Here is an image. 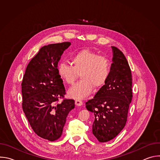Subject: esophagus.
Returning <instances> with one entry per match:
<instances>
[{"label": "esophagus", "instance_id": "1", "mask_svg": "<svg viewBox=\"0 0 160 160\" xmlns=\"http://www.w3.org/2000/svg\"><path fill=\"white\" fill-rule=\"evenodd\" d=\"M75 104L78 106H80L83 104V102L81 101V100H79V99H77L75 100Z\"/></svg>", "mask_w": 160, "mask_h": 160}]
</instances>
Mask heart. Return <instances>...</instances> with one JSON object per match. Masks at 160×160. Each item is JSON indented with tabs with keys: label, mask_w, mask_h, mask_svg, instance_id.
Returning <instances> with one entry per match:
<instances>
[{
	"label": "heart",
	"mask_w": 160,
	"mask_h": 160,
	"mask_svg": "<svg viewBox=\"0 0 160 160\" xmlns=\"http://www.w3.org/2000/svg\"><path fill=\"white\" fill-rule=\"evenodd\" d=\"M73 66L64 62L59 64V77L67 84L72 85L80 75L81 81L68 90L71 98L83 99L92 92V88H101L108 80L111 72V61L105 56H99L89 49H83L71 58Z\"/></svg>",
	"instance_id": "1"
}]
</instances>
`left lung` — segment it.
<instances>
[{
  "instance_id": "1",
  "label": "left lung",
  "mask_w": 160,
  "mask_h": 160,
  "mask_svg": "<svg viewBox=\"0 0 160 160\" xmlns=\"http://www.w3.org/2000/svg\"><path fill=\"white\" fill-rule=\"evenodd\" d=\"M112 63L109 77L86 108L94 114L92 133L100 142L109 141L125 126L132 98V73L123 52L111 46Z\"/></svg>"
}]
</instances>
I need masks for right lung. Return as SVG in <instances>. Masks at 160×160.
I'll return each instance as SVG.
<instances>
[{
	"label": "right lung",
	"instance_id": "obj_1",
	"mask_svg": "<svg viewBox=\"0 0 160 160\" xmlns=\"http://www.w3.org/2000/svg\"><path fill=\"white\" fill-rule=\"evenodd\" d=\"M70 45L66 42L42 47L28 64L21 83L25 116L35 133L50 141L61 136L68 113L75 108L73 99L58 103L66 94L58 64Z\"/></svg>",
	"mask_w": 160,
	"mask_h": 160
}]
</instances>
